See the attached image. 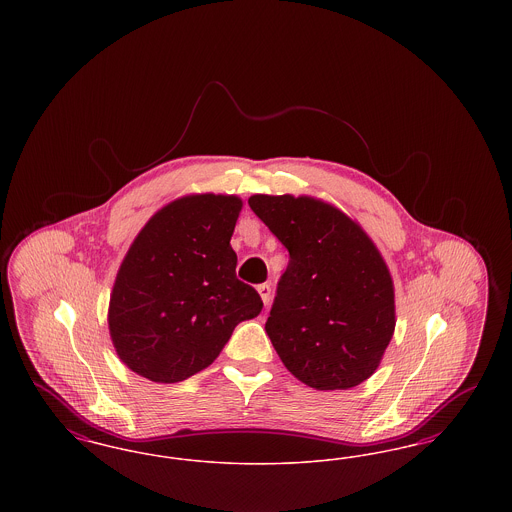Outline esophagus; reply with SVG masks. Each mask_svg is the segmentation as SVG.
I'll return each mask as SVG.
<instances>
[{"label":"esophagus","mask_w":512,"mask_h":512,"mask_svg":"<svg viewBox=\"0 0 512 512\" xmlns=\"http://www.w3.org/2000/svg\"><path fill=\"white\" fill-rule=\"evenodd\" d=\"M257 292H259V295H261V299H263L265 307H268V303H270V297H272L270 284H261V286H257Z\"/></svg>","instance_id":"obj_1"}]
</instances>
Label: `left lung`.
<instances>
[{
  "mask_svg": "<svg viewBox=\"0 0 512 512\" xmlns=\"http://www.w3.org/2000/svg\"><path fill=\"white\" fill-rule=\"evenodd\" d=\"M247 203L290 251L265 324L278 357L309 388L359 386L395 332V290L382 253L328 201L255 194Z\"/></svg>",
  "mask_w": 512,
  "mask_h": 512,
  "instance_id": "obj_1",
  "label": "left lung"
}]
</instances>
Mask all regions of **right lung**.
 I'll return each instance as SVG.
<instances>
[{
	"label": "right lung",
	"mask_w": 512,
	"mask_h": 512,
	"mask_svg": "<svg viewBox=\"0 0 512 512\" xmlns=\"http://www.w3.org/2000/svg\"><path fill=\"white\" fill-rule=\"evenodd\" d=\"M244 201L190 194L161 207L128 247L109 299V336L124 365L176 384L219 357L263 301L236 278L230 238Z\"/></svg>",
	"instance_id": "1"
}]
</instances>
